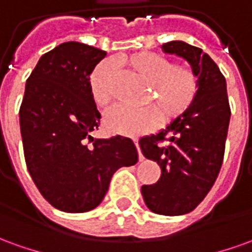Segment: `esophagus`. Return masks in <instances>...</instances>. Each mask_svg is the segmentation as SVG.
I'll return each instance as SVG.
<instances>
[{"label":"esophagus","mask_w":252,"mask_h":252,"mask_svg":"<svg viewBox=\"0 0 252 252\" xmlns=\"http://www.w3.org/2000/svg\"><path fill=\"white\" fill-rule=\"evenodd\" d=\"M133 143H135V146H136L137 148V153H139V160L142 162L143 159H144V157H143L142 153H140V148H139V142H137V139H133Z\"/></svg>","instance_id":"esophagus-1"}]
</instances>
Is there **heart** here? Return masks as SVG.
I'll return each instance as SVG.
<instances>
[{
    "mask_svg": "<svg viewBox=\"0 0 252 252\" xmlns=\"http://www.w3.org/2000/svg\"><path fill=\"white\" fill-rule=\"evenodd\" d=\"M119 66L150 83L147 102L154 106L128 108L117 106L105 116L108 131L124 136H139L153 131L159 120L163 123L178 119L189 109L198 94V77L190 67L174 64L167 57L154 52H137L116 59ZM115 70L108 63L94 68L90 75V92L99 108H106L115 98Z\"/></svg>",
    "mask_w": 252,
    "mask_h": 252,
    "instance_id": "obj_1",
    "label": "heart"
}]
</instances>
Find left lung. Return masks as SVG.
<instances>
[{
	"mask_svg": "<svg viewBox=\"0 0 252 252\" xmlns=\"http://www.w3.org/2000/svg\"><path fill=\"white\" fill-rule=\"evenodd\" d=\"M162 48L190 63L198 77V94L166 129L140 139L143 155L162 170L157 184L142 186V194L154 213L180 216L205 198L220 173L231 108L225 78L208 54L178 40L164 43ZM163 141L166 146L160 144Z\"/></svg>",
	"mask_w": 252,
	"mask_h": 252,
	"instance_id": "left-lung-1",
	"label": "left lung"
}]
</instances>
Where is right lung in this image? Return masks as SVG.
Listing matches in <instances>:
<instances>
[{
  "mask_svg": "<svg viewBox=\"0 0 252 252\" xmlns=\"http://www.w3.org/2000/svg\"><path fill=\"white\" fill-rule=\"evenodd\" d=\"M106 52L67 41L44 54L27 79L20 128L27 169L54 208L68 213L94 209L112 175L137 162L131 139H94L101 115L90 74Z\"/></svg>",
  "mask_w": 252,
  "mask_h": 252,
  "instance_id": "1",
  "label": "right lung"
}]
</instances>
